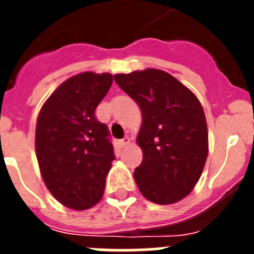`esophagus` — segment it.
I'll list each match as a JSON object with an SVG mask.
<instances>
[{
	"label": "esophagus",
	"mask_w": 254,
	"mask_h": 254,
	"mask_svg": "<svg viewBox=\"0 0 254 254\" xmlns=\"http://www.w3.org/2000/svg\"><path fill=\"white\" fill-rule=\"evenodd\" d=\"M129 142H131V138H129L128 136H125V137H123L122 140H120V145H121V147L127 146V145H129Z\"/></svg>",
	"instance_id": "esophagus-1"
}]
</instances>
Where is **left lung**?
I'll use <instances>...</instances> for the list:
<instances>
[{
	"mask_svg": "<svg viewBox=\"0 0 254 254\" xmlns=\"http://www.w3.org/2000/svg\"><path fill=\"white\" fill-rule=\"evenodd\" d=\"M114 81L137 103L142 163L133 177L145 198L176 203L192 192L208 154L203 108L192 91L165 71L146 68L117 73Z\"/></svg>",
	"mask_w": 254,
	"mask_h": 254,
	"instance_id": "obj_1",
	"label": "left lung"
}]
</instances>
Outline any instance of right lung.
Returning <instances> with one entry per match:
<instances>
[{
  "label": "right lung",
  "instance_id": "1",
  "mask_svg": "<svg viewBox=\"0 0 254 254\" xmlns=\"http://www.w3.org/2000/svg\"><path fill=\"white\" fill-rule=\"evenodd\" d=\"M113 82L111 73L82 72L67 78L39 112L35 152L40 174L53 197L72 210L102 199L114 160L113 145L95 109Z\"/></svg>",
  "mask_w": 254,
  "mask_h": 254
}]
</instances>
